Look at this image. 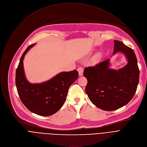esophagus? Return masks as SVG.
<instances>
[{
    "label": "esophagus",
    "instance_id": "1",
    "mask_svg": "<svg viewBox=\"0 0 147 147\" xmlns=\"http://www.w3.org/2000/svg\"><path fill=\"white\" fill-rule=\"evenodd\" d=\"M77 71H78V74H79V76H81L83 75L84 69H83L82 67H78V69H77Z\"/></svg>",
    "mask_w": 147,
    "mask_h": 147
}]
</instances>
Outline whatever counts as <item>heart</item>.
<instances>
[{
  "mask_svg": "<svg viewBox=\"0 0 147 147\" xmlns=\"http://www.w3.org/2000/svg\"><path fill=\"white\" fill-rule=\"evenodd\" d=\"M100 53H97L96 55V56H95V60H98L99 57H100Z\"/></svg>",
  "mask_w": 147,
  "mask_h": 147,
  "instance_id": "obj_1",
  "label": "heart"
}]
</instances>
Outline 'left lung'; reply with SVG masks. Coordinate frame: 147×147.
I'll use <instances>...</instances> for the list:
<instances>
[{
    "label": "left lung",
    "mask_w": 147,
    "mask_h": 147,
    "mask_svg": "<svg viewBox=\"0 0 147 147\" xmlns=\"http://www.w3.org/2000/svg\"><path fill=\"white\" fill-rule=\"evenodd\" d=\"M123 54L127 63L118 70L111 69L110 59L95 67H86L83 74L88 82L86 92L91 102L103 111H112L127 105L138 84L140 71L134 51L114 40L113 55Z\"/></svg>",
    "instance_id": "left-lung-1"
}]
</instances>
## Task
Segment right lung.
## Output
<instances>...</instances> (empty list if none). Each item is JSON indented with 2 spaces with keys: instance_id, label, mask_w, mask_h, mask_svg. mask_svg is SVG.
<instances>
[{
  "instance_id": "1",
  "label": "right lung",
  "mask_w": 147,
  "mask_h": 147,
  "mask_svg": "<svg viewBox=\"0 0 147 147\" xmlns=\"http://www.w3.org/2000/svg\"><path fill=\"white\" fill-rule=\"evenodd\" d=\"M35 44L29 46L21 57L16 72V85L19 97L31 112L42 116L56 113L63 105L70 86L77 79L76 70L62 71L40 83H31L26 78L23 60Z\"/></svg>"
}]
</instances>
